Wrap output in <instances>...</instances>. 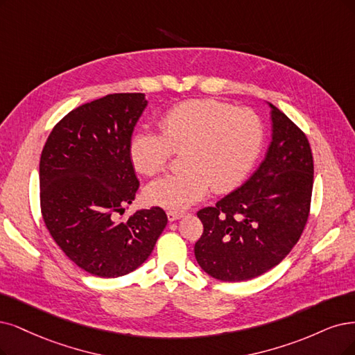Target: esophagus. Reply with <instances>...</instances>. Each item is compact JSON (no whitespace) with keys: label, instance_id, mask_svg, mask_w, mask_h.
<instances>
[{"label":"esophagus","instance_id":"esophagus-1","mask_svg":"<svg viewBox=\"0 0 355 355\" xmlns=\"http://www.w3.org/2000/svg\"><path fill=\"white\" fill-rule=\"evenodd\" d=\"M166 216H168V220H169V222H174V220L181 219L182 216H184V214H182V212H168Z\"/></svg>","mask_w":355,"mask_h":355}]
</instances>
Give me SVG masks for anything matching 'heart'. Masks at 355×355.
Masks as SVG:
<instances>
[{"instance_id": "heart-1", "label": "heart", "mask_w": 355, "mask_h": 355, "mask_svg": "<svg viewBox=\"0 0 355 355\" xmlns=\"http://www.w3.org/2000/svg\"><path fill=\"white\" fill-rule=\"evenodd\" d=\"M161 133L139 130L127 146L137 173L155 175L166 166L173 150L181 153L178 174L152 181L144 198L169 211H184L214 187L224 193L240 186L263 148V124L250 110L215 99H191L168 110Z\"/></svg>"}]
</instances>
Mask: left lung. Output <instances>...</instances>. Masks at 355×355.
Instances as JSON below:
<instances>
[{
	"label": "left lung",
	"mask_w": 355,
	"mask_h": 355,
	"mask_svg": "<svg viewBox=\"0 0 355 355\" xmlns=\"http://www.w3.org/2000/svg\"><path fill=\"white\" fill-rule=\"evenodd\" d=\"M270 108L272 140L265 159L244 184L198 212L203 234L194 245L212 278L240 282L279 265L306 227L313 190V155L306 135Z\"/></svg>",
	"instance_id": "left-lung-1"
}]
</instances>
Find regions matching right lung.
Here are the masks:
<instances>
[{
  "mask_svg": "<svg viewBox=\"0 0 355 355\" xmlns=\"http://www.w3.org/2000/svg\"><path fill=\"white\" fill-rule=\"evenodd\" d=\"M146 107L144 94L85 103L54 127L41 155L45 225L65 256L99 278L123 277L143 265L168 222L156 206L118 219L139 189L127 146Z\"/></svg>",
  "mask_w": 355,
  "mask_h": 355,
  "instance_id": "add662e5",
  "label": "right lung"
}]
</instances>
